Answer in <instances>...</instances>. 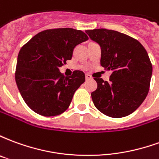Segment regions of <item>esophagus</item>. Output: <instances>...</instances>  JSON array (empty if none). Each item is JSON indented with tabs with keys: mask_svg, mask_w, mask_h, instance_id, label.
<instances>
[{
	"mask_svg": "<svg viewBox=\"0 0 159 159\" xmlns=\"http://www.w3.org/2000/svg\"><path fill=\"white\" fill-rule=\"evenodd\" d=\"M91 78H92V77H91V76H90V75H88V74H87L86 76H85V79H86L87 81H88V80H90Z\"/></svg>",
	"mask_w": 159,
	"mask_h": 159,
	"instance_id": "esophagus-1",
	"label": "esophagus"
}]
</instances>
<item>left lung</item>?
I'll list each match as a JSON object with an SVG mask.
<instances>
[{"label":"left lung","mask_w":159,"mask_h":159,"mask_svg":"<svg viewBox=\"0 0 159 159\" xmlns=\"http://www.w3.org/2000/svg\"><path fill=\"white\" fill-rule=\"evenodd\" d=\"M101 48L100 65L111 70L109 82L94 78L98 87L91 93L93 105L111 117L133 113L146 99L152 66L144 47L123 33L107 29L86 30Z\"/></svg>","instance_id":"obj_1"}]
</instances>
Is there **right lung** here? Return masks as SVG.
I'll use <instances>...</instances> for the list:
<instances>
[{
    "label": "right lung",
    "instance_id": "add662e5",
    "mask_svg": "<svg viewBox=\"0 0 159 159\" xmlns=\"http://www.w3.org/2000/svg\"><path fill=\"white\" fill-rule=\"evenodd\" d=\"M89 40L82 30L61 28L43 30L23 46L18 55L15 80L26 105L36 113L52 117L63 113L85 75L75 70L64 76L59 67L71 59L76 46Z\"/></svg>",
    "mask_w": 159,
    "mask_h": 159
}]
</instances>
